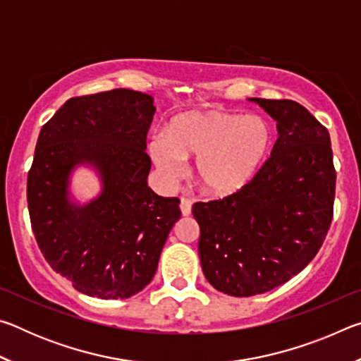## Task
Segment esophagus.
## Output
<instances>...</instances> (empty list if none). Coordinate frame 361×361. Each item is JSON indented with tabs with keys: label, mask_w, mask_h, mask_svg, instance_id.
Wrapping results in <instances>:
<instances>
[{
	"label": "esophagus",
	"mask_w": 361,
	"mask_h": 361,
	"mask_svg": "<svg viewBox=\"0 0 361 361\" xmlns=\"http://www.w3.org/2000/svg\"><path fill=\"white\" fill-rule=\"evenodd\" d=\"M191 209H192V202H191V200L183 197V199L180 200L181 215H183V216H189V215H191Z\"/></svg>",
	"instance_id": "1"
}]
</instances>
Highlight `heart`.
I'll return each mask as SVG.
<instances>
[{
  "instance_id": "obj_1",
  "label": "heart",
  "mask_w": 361,
  "mask_h": 361,
  "mask_svg": "<svg viewBox=\"0 0 361 361\" xmlns=\"http://www.w3.org/2000/svg\"><path fill=\"white\" fill-rule=\"evenodd\" d=\"M271 146L272 129L261 116L205 109L176 116L148 149L169 181L185 172L183 161L195 159L200 189L213 197H228L252 183Z\"/></svg>"
}]
</instances>
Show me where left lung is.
Segmentation results:
<instances>
[{
    "label": "left lung",
    "mask_w": 361,
    "mask_h": 361,
    "mask_svg": "<svg viewBox=\"0 0 361 361\" xmlns=\"http://www.w3.org/2000/svg\"><path fill=\"white\" fill-rule=\"evenodd\" d=\"M250 100L277 121L271 157L240 192L192 205L204 276L235 298L277 288L315 258L336 191L326 127L298 102Z\"/></svg>",
    "instance_id": "1"
}]
</instances>
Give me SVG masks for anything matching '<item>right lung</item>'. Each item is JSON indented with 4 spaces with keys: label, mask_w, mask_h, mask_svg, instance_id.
I'll return each instance as SVG.
<instances>
[{
    "label": "right lung",
    "mask_w": 361,
    "mask_h": 361,
    "mask_svg": "<svg viewBox=\"0 0 361 361\" xmlns=\"http://www.w3.org/2000/svg\"><path fill=\"white\" fill-rule=\"evenodd\" d=\"M152 97L130 89L73 97L39 132L27 180L35 239L54 271L100 299L137 295L154 277L178 197L146 183ZM81 163L101 175L102 192L85 206L69 200V173Z\"/></svg>",
    "instance_id": "1"
}]
</instances>
